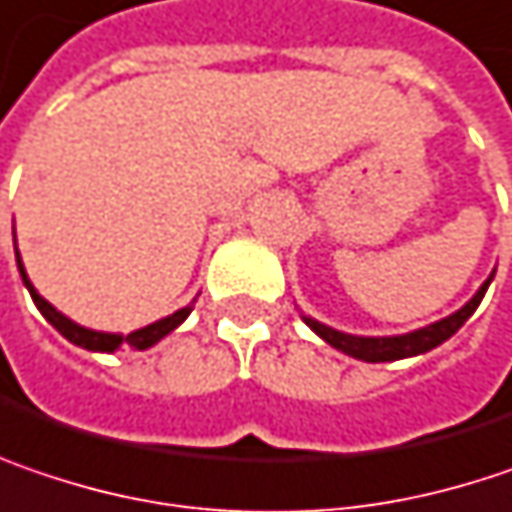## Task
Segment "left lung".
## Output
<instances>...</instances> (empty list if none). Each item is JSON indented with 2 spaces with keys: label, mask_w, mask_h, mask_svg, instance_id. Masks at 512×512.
I'll return each instance as SVG.
<instances>
[{
  "label": "left lung",
  "mask_w": 512,
  "mask_h": 512,
  "mask_svg": "<svg viewBox=\"0 0 512 512\" xmlns=\"http://www.w3.org/2000/svg\"><path fill=\"white\" fill-rule=\"evenodd\" d=\"M492 275H495V272H492ZM492 275H489L487 281L481 284V290H478L469 302L463 304L457 313L445 316V319L428 325V328L410 331V334H398V337H354V334H343V331H337V328H328V325H322V322H316V319H310V316H304V322H307V325L313 328V334H319L328 346H334V349L349 354V357L366 360V363L404 360V357H416V354H425V351L437 349V346H442L448 337H454V334L463 328V322L478 310V304H481L484 293H487Z\"/></svg>",
  "instance_id": "obj_1"
}]
</instances>
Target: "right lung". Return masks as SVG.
Masks as SVG:
<instances>
[{
    "instance_id": "right-lung-1",
    "label": "right lung",
    "mask_w": 512,
    "mask_h": 512,
    "mask_svg": "<svg viewBox=\"0 0 512 512\" xmlns=\"http://www.w3.org/2000/svg\"><path fill=\"white\" fill-rule=\"evenodd\" d=\"M17 266H20V275H23V284L28 287V293H31V299L37 304V310L70 340L75 346H81V349L87 351H117L119 346H128V349H152L155 343H161L166 334H172L187 316H190V310H193V304H187V307H181V310H175L172 316H166V319H158V322H152V325H146V328H140V331H131L128 337H122V334H105V331H90V328H84V325H78V322H72L70 316H64L61 310H55L52 304L46 302L37 290H34V284L28 281V275H25L23 269V260H20V252H17Z\"/></svg>"
}]
</instances>
